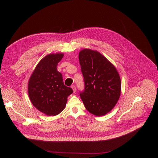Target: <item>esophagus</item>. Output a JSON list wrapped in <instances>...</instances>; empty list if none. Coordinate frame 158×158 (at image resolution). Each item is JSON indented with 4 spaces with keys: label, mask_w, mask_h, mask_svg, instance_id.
<instances>
[{
    "label": "esophagus",
    "mask_w": 158,
    "mask_h": 158,
    "mask_svg": "<svg viewBox=\"0 0 158 158\" xmlns=\"http://www.w3.org/2000/svg\"><path fill=\"white\" fill-rule=\"evenodd\" d=\"M71 88H72V89L73 90V92H76V89L75 86L72 85V86H71Z\"/></svg>",
    "instance_id": "1"
}]
</instances>
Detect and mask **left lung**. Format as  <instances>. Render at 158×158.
<instances>
[{"instance_id": "1", "label": "left lung", "mask_w": 158, "mask_h": 158, "mask_svg": "<svg viewBox=\"0 0 158 158\" xmlns=\"http://www.w3.org/2000/svg\"><path fill=\"white\" fill-rule=\"evenodd\" d=\"M85 90L80 94L86 109L96 116L110 112L121 95V82L117 69L97 50L84 48L79 53Z\"/></svg>"}]
</instances>
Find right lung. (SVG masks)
<instances>
[{"mask_svg":"<svg viewBox=\"0 0 158 158\" xmlns=\"http://www.w3.org/2000/svg\"><path fill=\"white\" fill-rule=\"evenodd\" d=\"M64 54L52 53L39 61L28 81V92L31 103L48 116L57 115L65 108L68 97L73 91L64 85L58 63Z\"/></svg>","mask_w":158,"mask_h":158,"instance_id":"obj_1","label":"right lung"}]
</instances>
